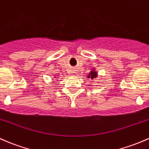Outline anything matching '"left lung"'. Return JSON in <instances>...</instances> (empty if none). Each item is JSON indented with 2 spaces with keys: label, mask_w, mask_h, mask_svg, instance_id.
Listing matches in <instances>:
<instances>
[{
  "label": "left lung",
  "mask_w": 149,
  "mask_h": 149,
  "mask_svg": "<svg viewBox=\"0 0 149 149\" xmlns=\"http://www.w3.org/2000/svg\"><path fill=\"white\" fill-rule=\"evenodd\" d=\"M97 77H98V73H97V72L95 70L94 68L91 70V71L90 72L89 74L87 75L88 79H96V78H97Z\"/></svg>",
  "instance_id": "left-lung-1"
}]
</instances>
